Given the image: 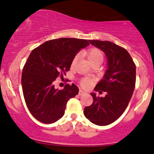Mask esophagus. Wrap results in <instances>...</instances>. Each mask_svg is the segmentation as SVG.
<instances>
[{
    "label": "esophagus",
    "instance_id": "34e87169",
    "mask_svg": "<svg viewBox=\"0 0 154 154\" xmlns=\"http://www.w3.org/2000/svg\"><path fill=\"white\" fill-rule=\"evenodd\" d=\"M84 94H85V92L83 91H82V90H79V95H83Z\"/></svg>",
    "mask_w": 154,
    "mask_h": 154
}]
</instances>
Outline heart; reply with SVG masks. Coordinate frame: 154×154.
Returning <instances> with one entry per match:
<instances>
[{
  "mask_svg": "<svg viewBox=\"0 0 154 154\" xmlns=\"http://www.w3.org/2000/svg\"><path fill=\"white\" fill-rule=\"evenodd\" d=\"M87 58L88 59V61H90V63H93L95 62H97V61H103V53L101 52V51L99 50L98 48H93L90 49L89 51H88L87 53ZM77 57L76 56L72 60V66L75 64L76 61H77ZM92 84V81L90 79L88 78H85L82 79L81 81V85H82V87L84 88H88Z\"/></svg>",
  "mask_w": 154,
  "mask_h": 154,
  "instance_id": "b5f03b06",
  "label": "heart"
}]
</instances>
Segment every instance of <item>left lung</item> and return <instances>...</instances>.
<instances>
[{"label": "left lung", "mask_w": 154, "mask_h": 154, "mask_svg": "<svg viewBox=\"0 0 154 154\" xmlns=\"http://www.w3.org/2000/svg\"><path fill=\"white\" fill-rule=\"evenodd\" d=\"M105 54L107 68L94 90L106 92L104 97L91 93L93 102L84 109V115L92 123L106 126L115 122L126 109L135 86L136 67L123 48L109 41L89 40ZM100 93V91L99 92Z\"/></svg>", "instance_id": "obj_1"}]
</instances>
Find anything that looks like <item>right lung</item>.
<instances>
[{
    "mask_svg": "<svg viewBox=\"0 0 154 154\" xmlns=\"http://www.w3.org/2000/svg\"><path fill=\"white\" fill-rule=\"evenodd\" d=\"M89 40L59 38L49 40L34 49L23 68L22 86L28 109L38 121L51 124L63 116L68 100L78 94L75 84L63 90L54 81L69 70L72 60Z\"/></svg>",
    "mask_w": 154,
    "mask_h": 154,
    "instance_id": "1",
    "label": "right lung"
}]
</instances>
